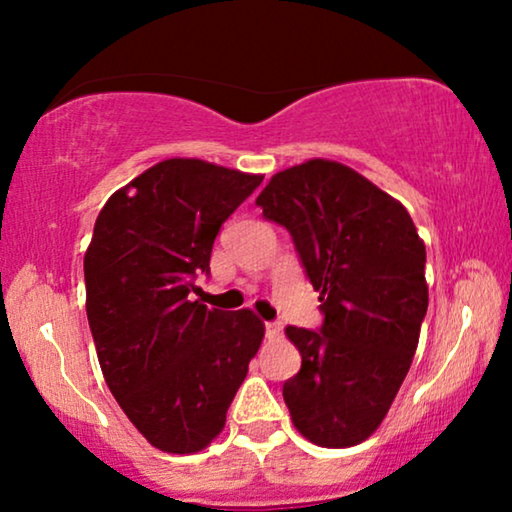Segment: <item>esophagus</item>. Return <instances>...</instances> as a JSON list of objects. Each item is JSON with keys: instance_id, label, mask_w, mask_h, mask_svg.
Wrapping results in <instances>:
<instances>
[{"instance_id": "esophagus-1", "label": "esophagus", "mask_w": 512, "mask_h": 512, "mask_svg": "<svg viewBox=\"0 0 512 512\" xmlns=\"http://www.w3.org/2000/svg\"><path fill=\"white\" fill-rule=\"evenodd\" d=\"M279 333H282V326L275 324V321H268V324H265V335H268L270 340L279 338Z\"/></svg>"}]
</instances>
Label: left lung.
I'll return each mask as SVG.
<instances>
[{"mask_svg": "<svg viewBox=\"0 0 512 512\" xmlns=\"http://www.w3.org/2000/svg\"><path fill=\"white\" fill-rule=\"evenodd\" d=\"M256 205L291 233L324 312L319 331L286 326L303 356L284 382L293 426L314 445H359L415 356L429 307L422 237L401 202L335 160L277 172Z\"/></svg>", "mask_w": 512, "mask_h": 512, "instance_id": "obj_1", "label": "left lung"}]
</instances>
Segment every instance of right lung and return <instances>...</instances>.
I'll use <instances>...</instances> for the list:
<instances>
[{"label":"right lung","mask_w":512,"mask_h":512,"mask_svg":"<svg viewBox=\"0 0 512 512\" xmlns=\"http://www.w3.org/2000/svg\"><path fill=\"white\" fill-rule=\"evenodd\" d=\"M263 174L167 158L107 200L83 258L104 382L158 450H205L226 426L265 326L251 310L191 300L221 223Z\"/></svg>","instance_id":"1"}]
</instances>
